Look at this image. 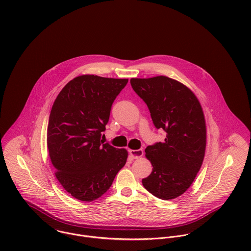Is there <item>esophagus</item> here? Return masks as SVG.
<instances>
[{
    "mask_svg": "<svg viewBox=\"0 0 251 251\" xmlns=\"http://www.w3.org/2000/svg\"><path fill=\"white\" fill-rule=\"evenodd\" d=\"M129 153H130L132 158L138 159V158L143 156L144 151L142 149H139V150H129Z\"/></svg>",
    "mask_w": 251,
    "mask_h": 251,
    "instance_id": "obj_1",
    "label": "esophagus"
}]
</instances>
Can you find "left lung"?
I'll use <instances>...</instances> for the list:
<instances>
[{"mask_svg": "<svg viewBox=\"0 0 251 251\" xmlns=\"http://www.w3.org/2000/svg\"><path fill=\"white\" fill-rule=\"evenodd\" d=\"M130 84L148 105L155 127L166 132L163 142L145 150L152 171L142 179L144 187L159 199H175L189 188L204 160L203 109L188 87L167 76L131 78Z\"/></svg>", "mask_w": 251, "mask_h": 251, "instance_id": "1", "label": "left lung"}]
</instances>
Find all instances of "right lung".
<instances>
[{
    "instance_id": "obj_1",
    "label": "right lung",
    "mask_w": 251,
    "mask_h": 251,
    "mask_svg": "<svg viewBox=\"0 0 251 251\" xmlns=\"http://www.w3.org/2000/svg\"><path fill=\"white\" fill-rule=\"evenodd\" d=\"M128 79L84 74L71 80L49 116L47 148L55 176L72 197L91 202L110 188L128 152L102 144L111 106Z\"/></svg>"
}]
</instances>
